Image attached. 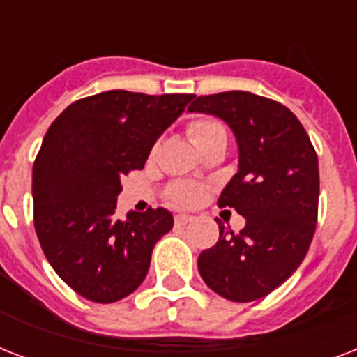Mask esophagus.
<instances>
[{"label": "esophagus", "mask_w": 357, "mask_h": 357, "mask_svg": "<svg viewBox=\"0 0 357 357\" xmlns=\"http://www.w3.org/2000/svg\"><path fill=\"white\" fill-rule=\"evenodd\" d=\"M192 222V217L190 215H176V224L179 226H185V224Z\"/></svg>", "instance_id": "esophagus-1"}]
</instances>
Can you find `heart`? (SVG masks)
I'll return each mask as SVG.
<instances>
[{"mask_svg":"<svg viewBox=\"0 0 357 357\" xmlns=\"http://www.w3.org/2000/svg\"><path fill=\"white\" fill-rule=\"evenodd\" d=\"M187 133H189L192 144L200 146L202 142H206L207 139H211L215 135L224 133V128L217 122V120L200 119L189 123ZM200 187H196V185L190 183H178L170 189V198H172V202L179 204V206H195L196 202L200 200Z\"/></svg>","mask_w":357,"mask_h":357,"instance_id":"obj_1","label":"heart"}]
</instances>
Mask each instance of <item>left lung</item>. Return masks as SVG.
Masks as SVG:
<instances>
[{"mask_svg":"<svg viewBox=\"0 0 357 357\" xmlns=\"http://www.w3.org/2000/svg\"><path fill=\"white\" fill-rule=\"evenodd\" d=\"M189 113L211 114L237 142V172L218 206L234 207L246 224L198 257L207 287L231 302H254L285 283L304 261L315 234L319 159L302 123L282 103L231 91L196 98Z\"/></svg>","mask_w":357,"mask_h":357,"instance_id":"1","label":"left lung"}]
</instances>
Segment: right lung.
Wrapping results in <instances>:
<instances>
[{"mask_svg":"<svg viewBox=\"0 0 357 357\" xmlns=\"http://www.w3.org/2000/svg\"><path fill=\"white\" fill-rule=\"evenodd\" d=\"M195 94L107 91L64 109L33 167L42 252L83 298L111 304L139 289L157 241L174 226L165 207L116 217L120 179L140 170Z\"/></svg>","mask_w":357,"mask_h":357,"instance_id":"right-lung-1","label":"right lung"}]
</instances>
